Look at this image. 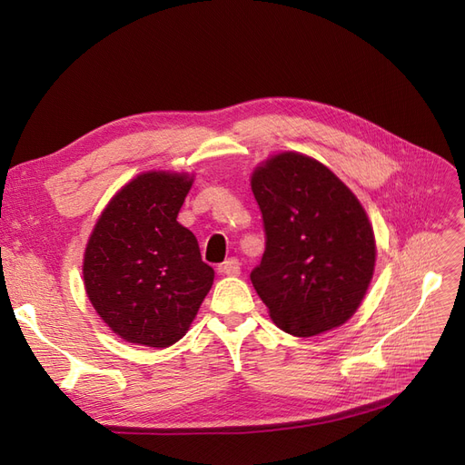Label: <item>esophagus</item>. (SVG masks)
<instances>
[{
    "mask_svg": "<svg viewBox=\"0 0 465 465\" xmlns=\"http://www.w3.org/2000/svg\"><path fill=\"white\" fill-rule=\"evenodd\" d=\"M219 273L229 275V277L240 275V262L236 258H229L225 263L219 265Z\"/></svg>",
    "mask_w": 465,
    "mask_h": 465,
    "instance_id": "esophagus-1",
    "label": "esophagus"
}]
</instances>
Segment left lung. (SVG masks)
<instances>
[{
    "instance_id": "obj_1",
    "label": "left lung",
    "mask_w": 465,
    "mask_h": 465,
    "mask_svg": "<svg viewBox=\"0 0 465 465\" xmlns=\"http://www.w3.org/2000/svg\"><path fill=\"white\" fill-rule=\"evenodd\" d=\"M265 252L250 279L275 325L294 336L341 327L363 300L375 236L350 188L315 159L286 152L253 171Z\"/></svg>"
}]
</instances>
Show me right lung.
Wrapping results in <instances>:
<instances>
[{"label":"right lung","instance_id":"obj_1","mask_svg":"<svg viewBox=\"0 0 465 465\" xmlns=\"http://www.w3.org/2000/svg\"><path fill=\"white\" fill-rule=\"evenodd\" d=\"M188 174L143 173L123 186L95 223L84 286L121 339L167 348L183 339L213 284L198 240L177 221Z\"/></svg>","mask_w":465,"mask_h":465}]
</instances>
